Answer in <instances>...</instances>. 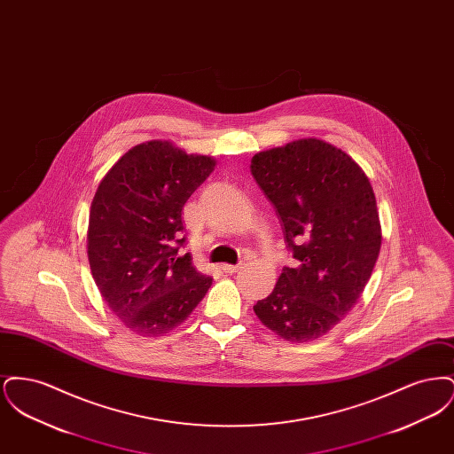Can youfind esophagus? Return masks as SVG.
<instances>
[{"instance_id": "1", "label": "esophagus", "mask_w": 454, "mask_h": 454, "mask_svg": "<svg viewBox=\"0 0 454 454\" xmlns=\"http://www.w3.org/2000/svg\"><path fill=\"white\" fill-rule=\"evenodd\" d=\"M239 267H241V263H237V265H231V263H223V265H221L223 272H226V274H233V272H237Z\"/></svg>"}]
</instances>
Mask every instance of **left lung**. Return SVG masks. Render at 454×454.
<instances>
[{
    "mask_svg": "<svg viewBox=\"0 0 454 454\" xmlns=\"http://www.w3.org/2000/svg\"><path fill=\"white\" fill-rule=\"evenodd\" d=\"M250 170L300 262L254 311L289 342L315 340L361 298L380 255L372 187L348 154L313 137L257 153Z\"/></svg>",
    "mask_w": 454,
    "mask_h": 454,
    "instance_id": "1",
    "label": "left lung"
}]
</instances>
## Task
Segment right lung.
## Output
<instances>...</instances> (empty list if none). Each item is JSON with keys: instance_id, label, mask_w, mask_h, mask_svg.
<instances>
[{"instance_id": "obj_1", "label": "right lung", "mask_w": 454, "mask_h": 454, "mask_svg": "<svg viewBox=\"0 0 454 454\" xmlns=\"http://www.w3.org/2000/svg\"><path fill=\"white\" fill-rule=\"evenodd\" d=\"M215 165L211 156L150 141L126 153L95 192L87 237L91 276L108 308L136 333H167L213 284L191 254L178 250L187 243L182 209Z\"/></svg>"}]
</instances>
